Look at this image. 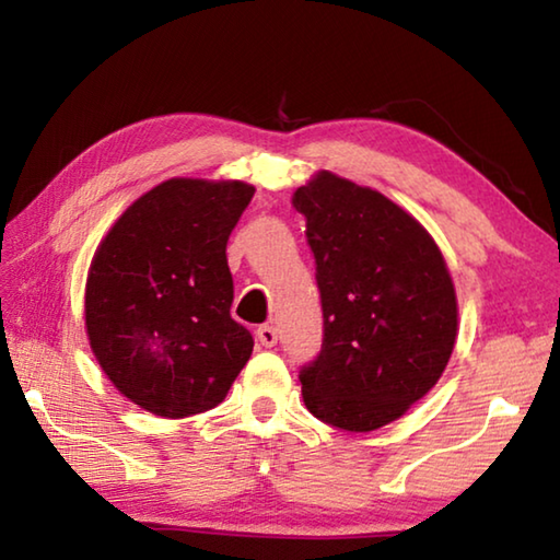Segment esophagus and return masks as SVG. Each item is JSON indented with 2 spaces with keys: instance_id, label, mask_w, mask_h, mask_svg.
<instances>
[{
  "instance_id": "1",
  "label": "esophagus",
  "mask_w": 560,
  "mask_h": 560,
  "mask_svg": "<svg viewBox=\"0 0 560 560\" xmlns=\"http://www.w3.org/2000/svg\"><path fill=\"white\" fill-rule=\"evenodd\" d=\"M257 338H259V343H261V346L271 348V346H277V340H279V330H277V326L264 324V326H259V328H257Z\"/></svg>"
}]
</instances>
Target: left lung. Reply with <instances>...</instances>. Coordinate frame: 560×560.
<instances>
[{
    "mask_svg": "<svg viewBox=\"0 0 560 560\" xmlns=\"http://www.w3.org/2000/svg\"><path fill=\"white\" fill-rule=\"evenodd\" d=\"M306 217L324 343L301 368L320 422L371 432L432 390L457 338V296L420 222L371 187L320 173L291 197Z\"/></svg>",
    "mask_w": 560,
    "mask_h": 560,
    "instance_id": "obj_1",
    "label": "left lung"
}]
</instances>
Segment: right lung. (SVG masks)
<instances>
[{"label": "right lung", "mask_w": 560, "mask_h": 560, "mask_svg": "<svg viewBox=\"0 0 560 560\" xmlns=\"http://www.w3.org/2000/svg\"><path fill=\"white\" fill-rule=\"evenodd\" d=\"M254 187L175 177L132 202L101 242L86 328L103 373L148 412L189 417L224 400L254 338L232 318L226 242Z\"/></svg>", "instance_id": "right-lung-1"}]
</instances>
